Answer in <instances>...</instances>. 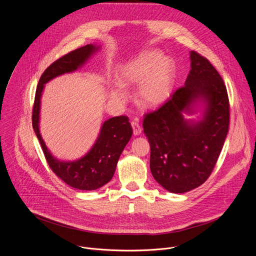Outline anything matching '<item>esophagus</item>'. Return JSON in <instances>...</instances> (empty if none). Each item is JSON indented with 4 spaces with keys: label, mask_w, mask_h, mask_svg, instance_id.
I'll return each mask as SVG.
<instances>
[{
    "label": "esophagus",
    "mask_w": 256,
    "mask_h": 256,
    "mask_svg": "<svg viewBox=\"0 0 256 256\" xmlns=\"http://www.w3.org/2000/svg\"><path fill=\"white\" fill-rule=\"evenodd\" d=\"M131 126H132V128H133V133H134V135H140V134H141L142 128H141V126H140V124H139L138 122L132 121V122H131Z\"/></svg>",
    "instance_id": "esophagus-1"
}]
</instances>
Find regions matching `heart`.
<instances>
[{
    "label": "heart",
    "instance_id": "1",
    "mask_svg": "<svg viewBox=\"0 0 256 256\" xmlns=\"http://www.w3.org/2000/svg\"><path fill=\"white\" fill-rule=\"evenodd\" d=\"M176 67L174 61L159 52H147L121 67L118 73V84L111 88L115 99H123L121 87L136 90L137 103L147 109L156 108L170 97L175 82Z\"/></svg>",
    "mask_w": 256,
    "mask_h": 256
}]
</instances>
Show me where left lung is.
I'll return each instance as SVG.
<instances>
[{
	"instance_id": "8db88e82",
	"label": "left lung",
	"mask_w": 256,
	"mask_h": 256,
	"mask_svg": "<svg viewBox=\"0 0 256 256\" xmlns=\"http://www.w3.org/2000/svg\"><path fill=\"white\" fill-rule=\"evenodd\" d=\"M191 70L185 85L157 110L144 115V134L150 144L154 179L172 193H184L210 176L229 129V100L225 84L212 64L191 51ZM198 98L208 104L204 119L192 124L182 112H190Z\"/></svg>"
}]
</instances>
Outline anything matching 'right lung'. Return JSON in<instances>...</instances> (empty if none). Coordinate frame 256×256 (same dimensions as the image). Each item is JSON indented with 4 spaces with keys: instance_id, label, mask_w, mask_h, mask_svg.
<instances>
[{
    "instance_id": "obj_1",
    "label": "right lung",
    "mask_w": 256,
    "mask_h": 256,
    "mask_svg": "<svg viewBox=\"0 0 256 256\" xmlns=\"http://www.w3.org/2000/svg\"><path fill=\"white\" fill-rule=\"evenodd\" d=\"M96 50L95 46L86 45L52 63L39 80L32 114L33 128L50 168L65 183L80 190L98 189L112 179L119 157L133 133L129 118L118 116L105 121L96 143L84 157L73 162H63L51 155L41 137L39 130L40 99L44 84L57 76L77 70Z\"/></svg>"
}]
</instances>
